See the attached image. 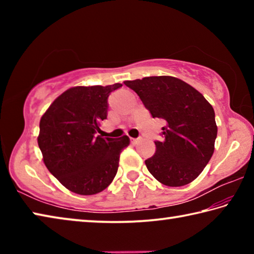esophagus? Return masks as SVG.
<instances>
[{"label":"esophagus","mask_w":254,"mask_h":254,"mask_svg":"<svg viewBox=\"0 0 254 254\" xmlns=\"http://www.w3.org/2000/svg\"><path fill=\"white\" fill-rule=\"evenodd\" d=\"M130 140H131V143H132V144H136V143L140 141V139H132V137H131Z\"/></svg>","instance_id":"1"}]
</instances>
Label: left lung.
I'll return each mask as SVG.
<instances>
[{
  "label": "left lung",
  "mask_w": 254,
  "mask_h": 254,
  "mask_svg": "<svg viewBox=\"0 0 254 254\" xmlns=\"http://www.w3.org/2000/svg\"><path fill=\"white\" fill-rule=\"evenodd\" d=\"M152 118L165 121L162 141L145 160L154 178L169 187L185 186L200 175L214 152L217 127L213 106L192 86L173 76L124 81Z\"/></svg>",
  "instance_id": "1"
}]
</instances>
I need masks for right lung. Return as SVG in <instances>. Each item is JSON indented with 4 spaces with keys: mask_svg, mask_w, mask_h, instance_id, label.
Returning a JSON list of instances; mask_svg holds the SVG:
<instances>
[{
    "mask_svg": "<svg viewBox=\"0 0 254 254\" xmlns=\"http://www.w3.org/2000/svg\"><path fill=\"white\" fill-rule=\"evenodd\" d=\"M122 84L76 86L53 102L40 120L38 144L47 168L70 191L94 195L118 173L120 154L130 143L96 135L107 118V98Z\"/></svg>",
    "mask_w": 254,
    "mask_h": 254,
    "instance_id": "right-lung-1",
    "label": "right lung"
}]
</instances>
